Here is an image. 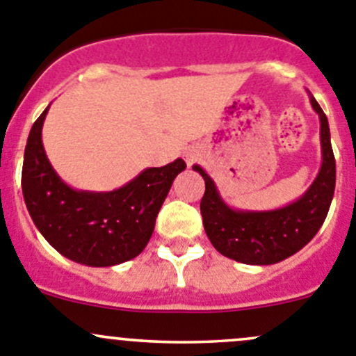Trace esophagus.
I'll use <instances>...</instances> for the list:
<instances>
[{"label":"esophagus","instance_id":"esophagus-1","mask_svg":"<svg viewBox=\"0 0 356 356\" xmlns=\"http://www.w3.org/2000/svg\"><path fill=\"white\" fill-rule=\"evenodd\" d=\"M198 151L196 149H188L186 151V154H184V158H186V163H188V167H191L193 163H195L196 160H198Z\"/></svg>","mask_w":356,"mask_h":356}]
</instances>
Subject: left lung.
<instances>
[{
  "label": "left lung",
  "mask_w": 356,
  "mask_h": 356,
  "mask_svg": "<svg viewBox=\"0 0 356 356\" xmlns=\"http://www.w3.org/2000/svg\"><path fill=\"white\" fill-rule=\"evenodd\" d=\"M308 95L320 118L322 165L312 186L289 205L273 210L233 209L224 202L213 179L200 165H193L205 181L200 210L207 236L217 252L233 261L277 264L308 245L325 220L336 189V158L325 113L309 92Z\"/></svg>",
  "instance_id": "obj_1"
}]
</instances>
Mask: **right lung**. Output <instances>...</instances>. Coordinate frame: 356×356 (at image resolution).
<instances>
[{
  "mask_svg": "<svg viewBox=\"0 0 356 356\" xmlns=\"http://www.w3.org/2000/svg\"><path fill=\"white\" fill-rule=\"evenodd\" d=\"M48 109L50 104L34 122L24 151L22 195L34 226L55 250L78 264L106 268L137 257L153 234L172 182L186 168L184 160L144 168L113 191L74 189L44 153L41 130Z\"/></svg>",
  "mask_w": 356,
  "mask_h": 356,
  "instance_id": "right-lung-1",
  "label": "right lung"
}]
</instances>
